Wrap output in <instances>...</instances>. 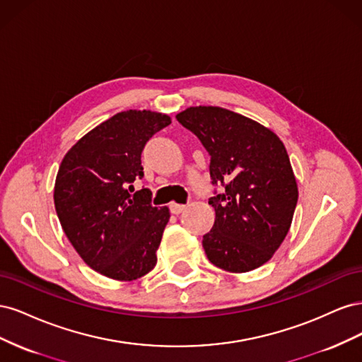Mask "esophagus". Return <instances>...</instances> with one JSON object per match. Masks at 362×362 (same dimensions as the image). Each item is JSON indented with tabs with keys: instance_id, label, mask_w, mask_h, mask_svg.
I'll use <instances>...</instances> for the list:
<instances>
[{
	"instance_id": "34e87169",
	"label": "esophagus",
	"mask_w": 362,
	"mask_h": 362,
	"mask_svg": "<svg viewBox=\"0 0 362 362\" xmlns=\"http://www.w3.org/2000/svg\"><path fill=\"white\" fill-rule=\"evenodd\" d=\"M185 208H187V205H182V204H170V211L172 214H180L182 213Z\"/></svg>"
}]
</instances>
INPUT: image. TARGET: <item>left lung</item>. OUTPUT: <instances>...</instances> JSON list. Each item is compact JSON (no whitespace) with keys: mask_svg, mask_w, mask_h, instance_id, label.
<instances>
[{"mask_svg":"<svg viewBox=\"0 0 362 362\" xmlns=\"http://www.w3.org/2000/svg\"><path fill=\"white\" fill-rule=\"evenodd\" d=\"M177 119L211 157V182L225 187L210 199L208 259L231 273L266 264L288 234L299 198L286 146L267 127L222 107H189Z\"/></svg>","mask_w":362,"mask_h":362,"instance_id":"left-lung-1","label":"left lung"}]
</instances>
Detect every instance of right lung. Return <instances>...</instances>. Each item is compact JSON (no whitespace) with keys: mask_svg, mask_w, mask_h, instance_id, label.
Segmentation results:
<instances>
[{"mask_svg":"<svg viewBox=\"0 0 362 362\" xmlns=\"http://www.w3.org/2000/svg\"><path fill=\"white\" fill-rule=\"evenodd\" d=\"M172 122L151 110H127L83 136L64 156L54 185L60 225L87 266L116 281H134L157 264L169 208L134 192L141 151Z\"/></svg>","mask_w":362,"mask_h":362,"instance_id":"obj_1","label":"right lung"}]
</instances>
